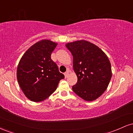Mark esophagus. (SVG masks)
<instances>
[{
    "instance_id": "1",
    "label": "esophagus",
    "mask_w": 133,
    "mask_h": 133,
    "mask_svg": "<svg viewBox=\"0 0 133 133\" xmlns=\"http://www.w3.org/2000/svg\"><path fill=\"white\" fill-rule=\"evenodd\" d=\"M64 76H65V77L66 78V77H68V76H69V71H67L65 72L64 73Z\"/></svg>"
}]
</instances>
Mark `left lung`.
Instances as JSON below:
<instances>
[{
    "label": "left lung",
    "mask_w": 133,
    "mask_h": 133,
    "mask_svg": "<svg viewBox=\"0 0 133 133\" xmlns=\"http://www.w3.org/2000/svg\"><path fill=\"white\" fill-rule=\"evenodd\" d=\"M65 46L73 56V69L77 77L72 91L86 101L96 100L106 91L112 77L108 56L85 40L69 42Z\"/></svg>",
    "instance_id": "1"
}]
</instances>
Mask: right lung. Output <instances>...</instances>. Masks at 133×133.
Returning <instances> with one entry per match:
<instances>
[{
  "mask_svg": "<svg viewBox=\"0 0 133 133\" xmlns=\"http://www.w3.org/2000/svg\"><path fill=\"white\" fill-rule=\"evenodd\" d=\"M57 44L42 40L32 45L24 53L17 69V78L21 89L29 99L41 102L46 99L64 78L57 64L51 59Z\"/></svg>",
  "mask_w": 133,
  "mask_h": 133,
  "instance_id": "add662e5",
  "label": "right lung"
}]
</instances>
